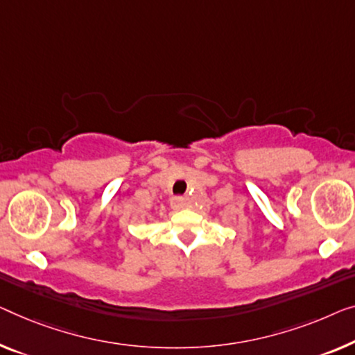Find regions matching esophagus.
Here are the masks:
<instances>
[{
  "label": "esophagus",
  "mask_w": 355,
  "mask_h": 355,
  "mask_svg": "<svg viewBox=\"0 0 355 355\" xmlns=\"http://www.w3.org/2000/svg\"><path fill=\"white\" fill-rule=\"evenodd\" d=\"M171 205H172L173 210H180V209H183L184 205H187V200H184V198H182V196H175V198H172Z\"/></svg>",
  "instance_id": "obj_1"
}]
</instances>
